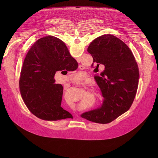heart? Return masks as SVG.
I'll return each mask as SVG.
<instances>
[{"instance_id": "b5f03b06", "label": "heart", "mask_w": 158, "mask_h": 158, "mask_svg": "<svg viewBox=\"0 0 158 158\" xmlns=\"http://www.w3.org/2000/svg\"><path fill=\"white\" fill-rule=\"evenodd\" d=\"M76 77L77 79H80V77H79V74H77V75L76 76ZM87 101H88L87 99H84V102H86Z\"/></svg>"}]
</instances>
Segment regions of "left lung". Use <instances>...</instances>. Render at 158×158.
Listing matches in <instances>:
<instances>
[{
	"instance_id": "obj_1",
	"label": "left lung",
	"mask_w": 158,
	"mask_h": 158,
	"mask_svg": "<svg viewBox=\"0 0 158 158\" xmlns=\"http://www.w3.org/2000/svg\"><path fill=\"white\" fill-rule=\"evenodd\" d=\"M87 52L93 57L91 66L95 69L100 65H104L103 72L94 76L104 101L100 107L85 112L81 116L96 123L107 124L131 107L138 86V66L127 45L110 34L93 40Z\"/></svg>"
}]
</instances>
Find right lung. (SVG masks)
Wrapping results in <instances>:
<instances>
[{"mask_svg":"<svg viewBox=\"0 0 158 158\" xmlns=\"http://www.w3.org/2000/svg\"><path fill=\"white\" fill-rule=\"evenodd\" d=\"M77 66L64 42L56 37H44L32 45L20 71L19 88L34 115L46 121L73 118L61 107L63 87L54 78L57 71H72Z\"/></svg>","mask_w":158,"mask_h":158,"instance_id":"right-lung-1","label":"right lung"}]
</instances>
